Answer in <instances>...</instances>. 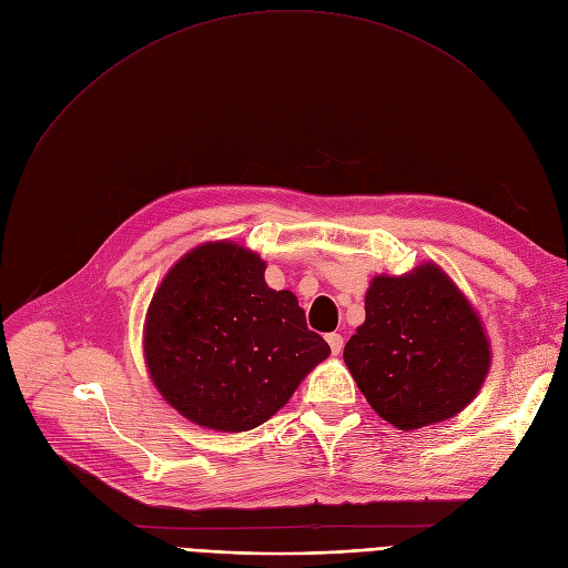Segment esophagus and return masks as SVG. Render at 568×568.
<instances>
[{
    "label": "esophagus",
    "instance_id": "obj_1",
    "mask_svg": "<svg viewBox=\"0 0 568 568\" xmlns=\"http://www.w3.org/2000/svg\"><path fill=\"white\" fill-rule=\"evenodd\" d=\"M326 343H329V347H332L334 354H341V352H343V336H341V334H329V336H326Z\"/></svg>",
    "mask_w": 568,
    "mask_h": 568
}]
</instances>
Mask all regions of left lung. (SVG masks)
I'll use <instances>...</instances> for the list:
<instances>
[{"label":"left lung","instance_id":"left-lung-1","mask_svg":"<svg viewBox=\"0 0 568 568\" xmlns=\"http://www.w3.org/2000/svg\"><path fill=\"white\" fill-rule=\"evenodd\" d=\"M343 359L368 405L398 430L442 424L481 392L493 352L484 320L435 262L379 274Z\"/></svg>","mask_w":568,"mask_h":568}]
</instances>
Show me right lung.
Instances as JSON below:
<instances>
[{
	"mask_svg": "<svg viewBox=\"0 0 568 568\" xmlns=\"http://www.w3.org/2000/svg\"><path fill=\"white\" fill-rule=\"evenodd\" d=\"M251 248L204 242L179 257L149 302L142 352L163 400L195 426L264 424L332 354L294 292L272 290Z\"/></svg>",
	"mask_w": 568,
	"mask_h": 568,
	"instance_id": "add662e5",
	"label": "right lung"
}]
</instances>
